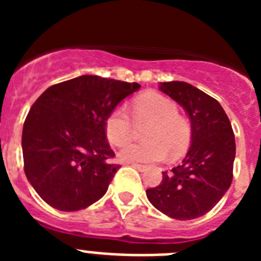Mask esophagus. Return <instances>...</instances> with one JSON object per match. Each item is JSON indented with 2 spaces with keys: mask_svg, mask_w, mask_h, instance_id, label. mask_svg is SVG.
<instances>
[{
  "mask_svg": "<svg viewBox=\"0 0 261 261\" xmlns=\"http://www.w3.org/2000/svg\"><path fill=\"white\" fill-rule=\"evenodd\" d=\"M132 166L133 167H136L138 170V171H146L147 168H149V166H146V165H138V163H132Z\"/></svg>",
  "mask_w": 261,
  "mask_h": 261,
  "instance_id": "34e87169",
  "label": "esophagus"
}]
</instances>
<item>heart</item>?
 <instances>
[{
	"label": "heart",
	"mask_w": 261,
	"mask_h": 261,
	"mask_svg": "<svg viewBox=\"0 0 261 261\" xmlns=\"http://www.w3.org/2000/svg\"><path fill=\"white\" fill-rule=\"evenodd\" d=\"M132 112L136 123H147L144 130L145 142L123 147L119 153L123 162H158L166 154L170 158H177L186 153L191 142V124L177 114L172 100L149 91L133 102ZM106 135L115 146H123L132 138L133 123L125 107H116L108 115Z\"/></svg>",
	"instance_id": "heart-1"
}]
</instances>
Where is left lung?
I'll use <instances>...</instances> for the list:
<instances>
[{
    "label": "left lung",
    "instance_id": "1",
    "mask_svg": "<svg viewBox=\"0 0 261 261\" xmlns=\"http://www.w3.org/2000/svg\"><path fill=\"white\" fill-rule=\"evenodd\" d=\"M159 90L186 110L191 120V146L181 165L165 171L158 187L146 190L149 201L175 220L208 213L232 181L235 138L230 120L211 95L187 82H161Z\"/></svg>",
    "mask_w": 261,
    "mask_h": 261
}]
</instances>
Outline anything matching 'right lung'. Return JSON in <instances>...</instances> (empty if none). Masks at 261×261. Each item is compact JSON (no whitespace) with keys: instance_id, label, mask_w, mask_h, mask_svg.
I'll list each match as a JSON object with an SVG mask.
<instances>
[{"instance_id":"right-lung-1","label":"right lung","mask_w":261,"mask_h":261,"mask_svg":"<svg viewBox=\"0 0 261 261\" xmlns=\"http://www.w3.org/2000/svg\"><path fill=\"white\" fill-rule=\"evenodd\" d=\"M136 82L81 75L48 87L23 125L24 174L41 199L62 212L102 199L120 165L106 136V120Z\"/></svg>"}]
</instances>
